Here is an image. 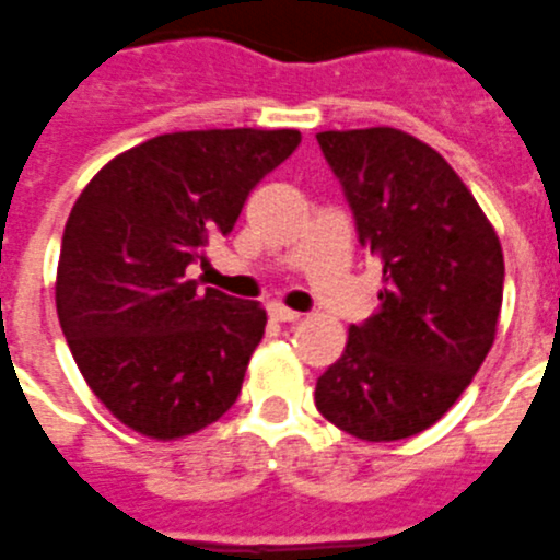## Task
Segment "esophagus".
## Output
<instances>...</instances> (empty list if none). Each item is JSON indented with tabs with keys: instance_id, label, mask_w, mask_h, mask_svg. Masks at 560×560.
I'll use <instances>...</instances> for the list:
<instances>
[{
	"instance_id": "34e87169",
	"label": "esophagus",
	"mask_w": 560,
	"mask_h": 560,
	"mask_svg": "<svg viewBox=\"0 0 560 560\" xmlns=\"http://www.w3.org/2000/svg\"><path fill=\"white\" fill-rule=\"evenodd\" d=\"M268 316H271L275 322H298V319H301V313H298V310H289V307H283V304H271V307H268Z\"/></svg>"
}]
</instances>
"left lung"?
Returning a JSON list of instances; mask_svg holds the SVG:
<instances>
[{
  "label": "left lung",
  "instance_id": "1",
  "mask_svg": "<svg viewBox=\"0 0 560 560\" xmlns=\"http://www.w3.org/2000/svg\"><path fill=\"white\" fill-rule=\"evenodd\" d=\"M358 241L382 265L378 307L349 328L316 382V409L361 442L430 430L487 361L504 295V253L453 166L397 128L322 130Z\"/></svg>",
  "mask_w": 560,
  "mask_h": 560
}]
</instances>
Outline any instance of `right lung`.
Segmentation results:
<instances>
[{"instance_id": "add662e5", "label": "right lung", "mask_w": 560, "mask_h": 560, "mask_svg": "<svg viewBox=\"0 0 560 560\" xmlns=\"http://www.w3.org/2000/svg\"><path fill=\"white\" fill-rule=\"evenodd\" d=\"M298 130H178L101 170L65 223L56 310L85 385L145 439L206 430L238 399L265 334L259 301L187 280Z\"/></svg>"}]
</instances>
